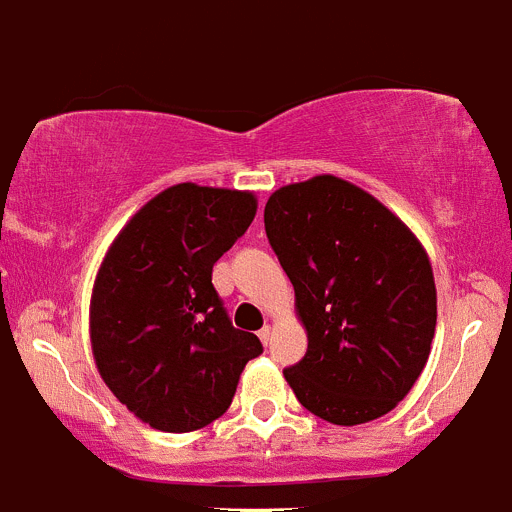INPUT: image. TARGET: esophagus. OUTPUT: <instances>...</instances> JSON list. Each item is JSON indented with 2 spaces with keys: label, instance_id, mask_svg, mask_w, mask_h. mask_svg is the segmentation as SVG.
Here are the masks:
<instances>
[{
  "label": "esophagus",
  "instance_id": "esophagus-1",
  "mask_svg": "<svg viewBox=\"0 0 512 512\" xmlns=\"http://www.w3.org/2000/svg\"><path fill=\"white\" fill-rule=\"evenodd\" d=\"M259 338H261V343H269L271 341V328H269V325H264V328L259 330Z\"/></svg>",
  "mask_w": 512,
  "mask_h": 512
}]
</instances>
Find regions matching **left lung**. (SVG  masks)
<instances>
[{
	"mask_svg": "<svg viewBox=\"0 0 512 512\" xmlns=\"http://www.w3.org/2000/svg\"><path fill=\"white\" fill-rule=\"evenodd\" d=\"M264 225L307 328V354L284 369L302 408L336 425L390 413L436 333L423 246L382 202L336 176L277 189Z\"/></svg>",
	"mask_w": 512,
	"mask_h": 512,
	"instance_id": "left-lung-1",
	"label": "left lung"
}]
</instances>
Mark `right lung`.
<instances>
[{
	"mask_svg": "<svg viewBox=\"0 0 512 512\" xmlns=\"http://www.w3.org/2000/svg\"><path fill=\"white\" fill-rule=\"evenodd\" d=\"M248 192L176 184L117 235L92 295V351L112 395L166 433L205 428L264 346L233 328L212 266L248 230Z\"/></svg>",
	"mask_w": 512,
	"mask_h": 512,
	"instance_id": "obj_1",
	"label": "right lung"
}]
</instances>
